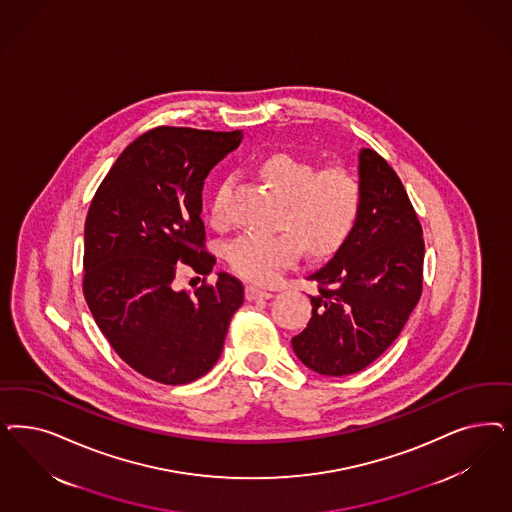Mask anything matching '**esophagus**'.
<instances>
[{"label": "esophagus", "instance_id": "1", "mask_svg": "<svg viewBox=\"0 0 512 512\" xmlns=\"http://www.w3.org/2000/svg\"><path fill=\"white\" fill-rule=\"evenodd\" d=\"M245 296H247L248 301H256V299H269L273 294H271V292H267V290L258 288V286L248 284L247 290H245Z\"/></svg>", "mask_w": 512, "mask_h": 512}]
</instances>
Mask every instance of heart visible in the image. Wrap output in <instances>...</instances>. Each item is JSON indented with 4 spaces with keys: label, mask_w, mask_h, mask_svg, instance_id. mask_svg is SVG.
Masks as SVG:
<instances>
[{
    "label": "heart",
    "mask_w": 512,
    "mask_h": 512,
    "mask_svg": "<svg viewBox=\"0 0 512 512\" xmlns=\"http://www.w3.org/2000/svg\"><path fill=\"white\" fill-rule=\"evenodd\" d=\"M260 175L281 194L277 224L291 231H248L231 241L226 254L241 277L271 284L296 262L299 242L311 256H322L345 241L360 213V186L345 169L318 171L309 160L288 152L267 156L260 164ZM228 192L230 182H220L211 199L216 222L224 218Z\"/></svg>",
    "instance_id": "1"
}]
</instances>
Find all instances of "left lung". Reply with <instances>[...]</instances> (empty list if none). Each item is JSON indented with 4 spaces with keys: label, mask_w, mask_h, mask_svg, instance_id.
Listing matches in <instances>:
<instances>
[{
    "label": "left lung",
    "mask_w": 512,
    "mask_h": 512,
    "mask_svg": "<svg viewBox=\"0 0 512 512\" xmlns=\"http://www.w3.org/2000/svg\"><path fill=\"white\" fill-rule=\"evenodd\" d=\"M360 213L318 282L313 316L292 337L303 365L326 377L365 369L390 347L422 292L424 239L396 171L375 150L358 152Z\"/></svg>",
    "instance_id": "left-lung-1"
}]
</instances>
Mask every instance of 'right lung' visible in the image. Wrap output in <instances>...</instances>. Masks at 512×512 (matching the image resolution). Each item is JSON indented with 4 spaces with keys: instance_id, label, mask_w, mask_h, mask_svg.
Instances as JSON below:
<instances>
[{
    "instance_id": "add662e5",
    "label": "right lung",
    "mask_w": 512,
    "mask_h": 512,
    "mask_svg": "<svg viewBox=\"0 0 512 512\" xmlns=\"http://www.w3.org/2000/svg\"><path fill=\"white\" fill-rule=\"evenodd\" d=\"M241 143V132L156 128L118 156L99 184L84 224V297L101 333L137 373L186 384L218 362L243 284L216 273L194 294L175 290L179 264L201 275L199 218L209 171Z\"/></svg>"
}]
</instances>
